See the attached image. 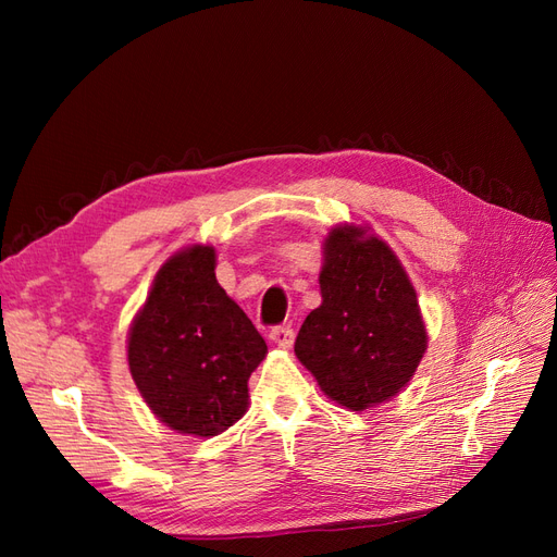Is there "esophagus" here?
Returning <instances> with one entry per match:
<instances>
[{
	"label": "esophagus",
	"instance_id": "1",
	"mask_svg": "<svg viewBox=\"0 0 557 557\" xmlns=\"http://www.w3.org/2000/svg\"><path fill=\"white\" fill-rule=\"evenodd\" d=\"M269 339H272L274 346L288 350L293 346V342H295V334H293L290 327H274L272 332H269Z\"/></svg>",
	"mask_w": 557,
	"mask_h": 557
}]
</instances>
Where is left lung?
I'll list each match as a JSON object with an SVG mask.
<instances>
[{
    "label": "left lung",
    "mask_w": 557,
    "mask_h": 557,
    "mask_svg": "<svg viewBox=\"0 0 557 557\" xmlns=\"http://www.w3.org/2000/svg\"><path fill=\"white\" fill-rule=\"evenodd\" d=\"M320 307L299 327L295 356L348 411L393 399L428 350V327L407 269L367 225H334L323 242Z\"/></svg>",
    "instance_id": "1"
}]
</instances>
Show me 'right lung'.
Here are the masks:
<instances>
[{"label": "right lung", "instance_id": "obj_1", "mask_svg": "<svg viewBox=\"0 0 557 557\" xmlns=\"http://www.w3.org/2000/svg\"><path fill=\"white\" fill-rule=\"evenodd\" d=\"M267 344L215 281V248L193 244L158 269L127 332V364L148 409L209 440L248 411V379Z\"/></svg>", "mask_w": 557, "mask_h": 557}]
</instances>
